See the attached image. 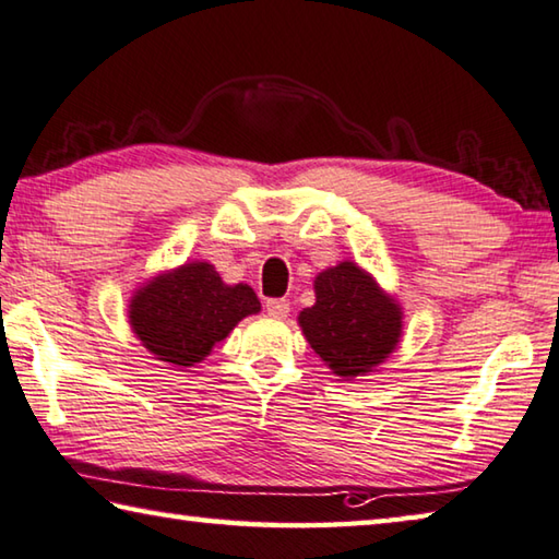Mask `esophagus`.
Masks as SVG:
<instances>
[{"instance_id":"esophagus-1","label":"esophagus","mask_w":559,"mask_h":559,"mask_svg":"<svg viewBox=\"0 0 559 559\" xmlns=\"http://www.w3.org/2000/svg\"><path fill=\"white\" fill-rule=\"evenodd\" d=\"M264 309H267V314L274 317V319H287L289 317V301L287 299H267Z\"/></svg>"}]
</instances>
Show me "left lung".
Masks as SVG:
<instances>
[{"mask_svg":"<svg viewBox=\"0 0 559 559\" xmlns=\"http://www.w3.org/2000/svg\"><path fill=\"white\" fill-rule=\"evenodd\" d=\"M314 295L297 321L331 373L354 380L385 364L403 338V307L373 274L344 260L317 274Z\"/></svg>","mask_w":559,"mask_h":559,"instance_id":"obj_1","label":"left lung"}]
</instances>
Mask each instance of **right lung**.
I'll list each match as a JSON object with an SVG mask.
<instances>
[{"instance_id":"1","label":"right lung","mask_w":559,"mask_h":559,"mask_svg":"<svg viewBox=\"0 0 559 559\" xmlns=\"http://www.w3.org/2000/svg\"><path fill=\"white\" fill-rule=\"evenodd\" d=\"M260 299L248 285H225L211 262H183L142 282L127 305L132 334L156 360L193 368L228 338Z\"/></svg>"}]
</instances>
